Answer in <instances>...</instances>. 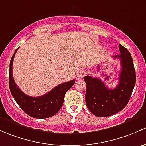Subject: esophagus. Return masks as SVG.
I'll list each match as a JSON object with an SVG mask.
<instances>
[{"label":"esophagus","instance_id":"34e87169","mask_svg":"<svg viewBox=\"0 0 146 146\" xmlns=\"http://www.w3.org/2000/svg\"><path fill=\"white\" fill-rule=\"evenodd\" d=\"M86 75V72L85 70H80L79 72H78V75H77V79L80 80V79H82V78H84V76H85Z\"/></svg>","mask_w":146,"mask_h":146}]
</instances>
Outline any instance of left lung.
<instances>
[{
  "instance_id": "obj_1",
  "label": "left lung",
  "mask_w": 146,
  "mask_h": 146,
  "mask_svg": "<svg viewBox=\"0 0 146 146\" xmlns=\"http://www.w3.org/2000/svg\"><path fill=\"white\" fill-rule=\"evenodd\" d=\"M120 54L113 59L121 61L119 83L109 89L99 78L86 76L85 102L89 110L96 117H108L121 111L128 104L136 83V72L132 57L127 48L119 45Z\"/></svg>"
}]
</instances>
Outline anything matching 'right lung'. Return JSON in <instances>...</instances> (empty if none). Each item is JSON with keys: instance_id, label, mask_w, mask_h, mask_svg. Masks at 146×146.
<instances>
[{"instance_id": "add662e5", "label": "right lung", "mask_w": 146, "mask_h": 146, "mask_svg": "<svg viewBox=\"0 0 146 146\" xmlns=\"http://www.w3.org/2000/svg\"><path fill=\"white\" fill-rule=\"evenodd\" d=\"M12 55L10 63L9 87L10 92L19 107L29 116L38 119L52 117L61 109L65 94L75 84V80L59 85L42 96L33 97L25 94L17 87L12 76V64L15 54Z\"/></svg>"}]
</instances>
